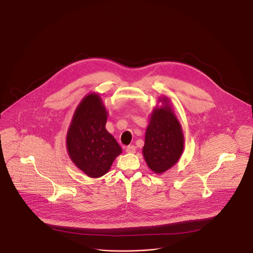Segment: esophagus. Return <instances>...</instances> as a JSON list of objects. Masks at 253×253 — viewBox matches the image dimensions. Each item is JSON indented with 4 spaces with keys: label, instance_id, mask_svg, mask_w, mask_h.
<instances>
[{
    "label": "esophagus",
    "instance_id": "esophagus-1",
    "mask_svg": "<svg viewBox=\"0 0 253 253\" xmlns=\"http://www.w3.org/2000/svg\"><path fill=\"white\" fill-rule=\"evenodd\" d=\"M126 152H127V153H129V154H133V153H135V146H133V145L127 146V147H126Z\"/></svg>",
    "mask_w": 253,
    "mask_h": 253
}]
</instances>
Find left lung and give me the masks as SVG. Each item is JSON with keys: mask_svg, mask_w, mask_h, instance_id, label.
<instances>
[{"mask_svg": "<svg viewBox=\"0 0 253 253\" xmlns=\"http://www.w3.org/2000/svg\"><path fill=\"white\" fill-rule=\"evenodd\" d=\"M165 103L167 99H163ZM184 148L180 124L168 104L154 111L146 130L143 156L147 165L156 173H162L179 159Z\"/></svg>", "mask_w": 253, "mask_h": 253, "instance_id": "1", "label": "left lung"}]
</instances>
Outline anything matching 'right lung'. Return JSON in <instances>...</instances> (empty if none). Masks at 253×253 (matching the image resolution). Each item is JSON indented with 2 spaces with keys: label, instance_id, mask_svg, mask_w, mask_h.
<instances>
[{
  "label": "right lung",
  "instance_id": "1",
  "mask_svg": "<svg viewBox=\"0 0 253 253\" xmlns=\"http://www.w3.org/2000/svg\"><path fill=\"white\" fill-rule=\"evenodd\" d=\"M107 113L99 96L91 94L76 110L67 132V150L73 162L90 177L108 171L121 146L105 129Z\"/></svg>",
  "mask_w": 253,
  "mask_h": 253
}]
</instances>
